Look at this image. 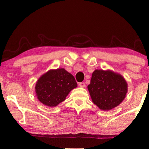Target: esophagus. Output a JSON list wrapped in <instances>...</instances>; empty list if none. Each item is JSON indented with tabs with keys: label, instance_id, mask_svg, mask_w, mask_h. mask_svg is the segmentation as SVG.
Segmentation results:
<instances>
[{
	"label": "esophagus",
	"instance_id": "1",
	"mask_svg": "<svg viewBox=\"0 0 149 149\" xmlns=\"http://www.w3.org/2000/svg\"><path fill=\"white\" fill-rule=\"evenodd\" d=\"M85 85V84L84 82H81L79 84V86L81 87H84Z\"/></svg>",
	"mask_w": 149,
	"mask_h": 149
}]
</instances>
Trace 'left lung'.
Masks as SVG:
<instances>
[{
	"instance_id": "obj_1",
	"label": "left lung",
	"mask_w": 149,
	"mask_h": 149,
	"mask_svg": "<svg viewBox=\"0 0 149 149\" xmlns=\"http://www.w3.org/2000/svg\"><path fill=\"white\" fill-rule=\"evenodd\" d=\"M87 88L93 103L103 110L119 105L127 91V84L122 75L100 70L93 73Z\"/></svg>"
}]
</instances>
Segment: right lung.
Here are the masks:
<instances>
[{
  "label": "right lung",
  "instance_id": "1",
  "mask_svg": "<svg viewBox=\"0 0 149 149\" xmlns=\"http://www.w3.org/2000/svg\"><path fill=\"white\" fill-rule=\"evenodd\" d=\"M77 87L73 75L64 68L50 70L37 81L35 92L40 102L48 107H56L65 99L70 91Z\"/></svg>",
  "mask_w": 149,
  "mask_h": 149
}]
</instances>
